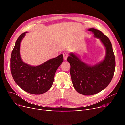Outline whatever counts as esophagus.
I'll return each instance as SVG.
<instances>
[{"instance_id": "1", "label": "esophagus", "mask_w": 125, "mask_h": 125, "mask_svg": "<svg viewBox=\"0 0 125 125\" xmlns=\"http://www.w3.org/2000/svg\"><path fill=\"white\" fill-rule=\"evenodd\" d=\"M63 59H64V60H66L67 59L68 56V54L66 53V52H63Z\"/></svg>"}]
</instances>
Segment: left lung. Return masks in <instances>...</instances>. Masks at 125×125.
<instances>
[{"label": "left lung", "mask_w": 125, "mask_h": 125, "mask_svg": "<svg viewBox=\"0 0 125 125\" xmlns=\"http://www.w3.org/2000/svg\"><path fill=\"white\" fill-rule=\"evenodd\" d=\"M88 31L99 39L106 50L104 59L90 66L81 61L77 56L70 53L67 61L70 64V75L77 91L84 95H92L101 92L111 82L114 73L115 58L110 40L100 30L90 28Z\"/></svg>", "instance_id": "left-lung-1"}]
</instances>
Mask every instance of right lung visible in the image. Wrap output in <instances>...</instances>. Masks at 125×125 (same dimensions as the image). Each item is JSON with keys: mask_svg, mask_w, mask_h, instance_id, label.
<instances>
[{"mask_svg": "<svg viewBox=\"0 0 125 125\" xmlns=\"http://www.w3.org/2000/svg\"><path fill=\"white\" fill-rule=\"evenodd\" d=\"M25 32L18 38L11 56V72L16 83L26 92L42 94L51 88L57 69L63 61L62 54L37 66H32L22 60L20 54L21 42Z\"/></svg>", "mask_w": 125, "mask_h": 125, "instance_id": "1", "label": "right lung"}]
</instances>
